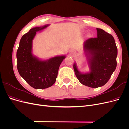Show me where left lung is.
Returning a JSON list of instances; mask_svg holds the SVG:
<instances>
[{"label":"left lung","mask_w":129,"mask_h":129,"mask_svg":"<svg viewBox=\"0 0 129 129\" xmlns=\"http://www.w3.org/2000/svg\"><path fill=\"white\" fill-rule=\"evenodd\" d=\"M96 29L97 37L88 39L83 46L90 71L82 73L78 70L75 62L73 65L80 83L91 88L106 84L117 66V48L114 37L102 29Z\"/></svg>","instance_id":"1"}]
</instances>
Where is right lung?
<instances>
[{"mask_svg":"<svg viewBox=\"0 0 129 129\" xmlns=\"http://www.w3.org/2000/svg\"><path fill=\"white\" fill-rule=\"evenodd\" d=\"M49 25L31 28L20 39L17 52V68L20 75L29 85L37 89H46L55 82L58 68L65 55L41 60L32 53L33 40L38 31Z\"/></svg>","mask_w":129,"mask_h":129,"instance_id":"right-lung-1","label":"right lung"}]
</instances>
